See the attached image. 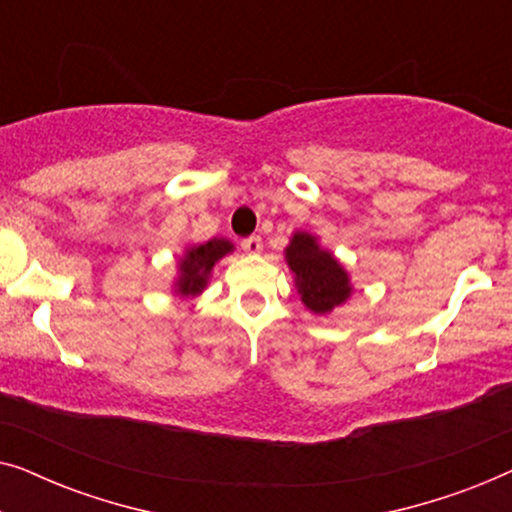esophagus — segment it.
<instances>
[{
  "label": "esophagus",
  "mask_w": 512,
  "mask_h": 512,
  "mask_svg": "<svg viewBox=\"0 0 512 512\" xmlns=\"http://www.w3.org/2000/svg\"><path fill=\"white\" fill-rule=\"evenodd\" d=\"M242 249L247 251V254H258V251L263 249V240L258 235H251V237H244L242 240Z\"/></svg>",
  "instance_id": "34e87169"
}]
</instances>
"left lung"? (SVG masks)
Segmentation results:
<instances>
[{"label": "left lung", "instance_id": "1", "mask_svg": "<svg viewBox=\"0 0 512 512\" xmlns=\"http://www.w3.org/2000/svg\"><path fill=\"white\" fill-rule=\"evenodd\" d=\"M286 263L296 275V286L303 303L312 312L326 314L345 303L352 293L349 277L331 251H324L307 233H296L286 247Z\"/></svg>", "mask_w": 512, "mask_h": 512}]
</instances>
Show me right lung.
<instances>
[{
  "label": "right lung",
  "mask_w": 512,
  "mask_h": 512,
  "mask_svg": "<svg viewBox=\"0 0 512 512\" xmlns=\"http://www.w3.org/2000/svg\"><path fill=\"white\" fill-rule=\"evenodd\" d=\"M233 251V244L228 240H209L198 247H188L186 256L179 263V279H177V293L181 296H195L207 286L209 272H212L214 263Z\"/></svg>",
  "instance_id": "right-lung-1"
}]
</instances>
